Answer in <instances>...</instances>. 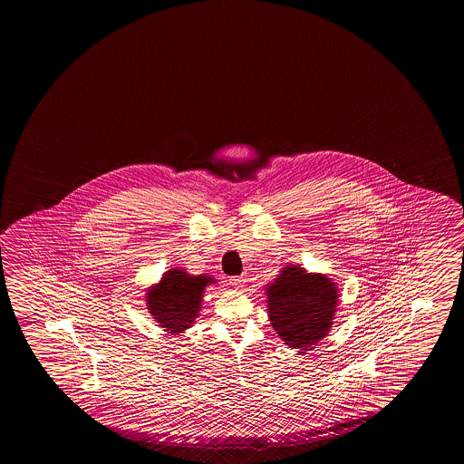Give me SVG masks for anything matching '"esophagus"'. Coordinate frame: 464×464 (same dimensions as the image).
Returning <instances> with one entry per match:
<instances>
[{
	"label": "esophagus",
	"mask_w": 464,
	"mask_h": 464,
	"mask_svg": "<svg viewBox=\"0 0 464 464\" xmlns=\"http://www.w3.org/2000/svg\"><path fill=\"white\" fill-rule=\"evenodd\" d=\"M244 281L246 280H244L243 276H231L229 278V285L235 289H243Z\"/></svg>",
	"instance_id": "34e87169"
}]
</instances>
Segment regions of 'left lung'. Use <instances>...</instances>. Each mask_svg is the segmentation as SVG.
<instances>
[{"label":"left lung","instance_id":"obj_1","mask_svg":"<svg viewBox=\"0 0 464 464\" xmlns=\"http://www.w3.org/2000/svg\"><path fill=\"white\" fill-rule=\"evenodd\" d=\"M266 293L268 320L291 350L309 351L330 334L340 289L327 275L289 264Z\"/></svg>","mask_w":464,"mask_h":464}]
</instances>
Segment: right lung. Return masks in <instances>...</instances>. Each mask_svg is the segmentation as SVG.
I'll return each instance as SVG.
<instances>
[{"label": "right lung", "mask_w": 464, "mask_h": 464, "mask_svg": "<svg viewBox=\"0 0 464 464\" xmlns=\"http://www.w3.org/2000/svg\"><path fill=\"white\" fill-rule=\"evenodd\" d=\"M215 283L212 275H190L184 266H173L147 288V311L168 334H184L196 324L207 286Z\"/></svg>", "instance_id": "obj_1"}]
</instances>
